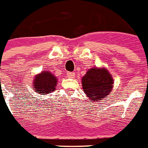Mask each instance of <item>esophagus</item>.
<instances>
[{
  "instance_id": "obj_1",
  "label": "esophagus",
  "mask_w": 148,
  "mask_h": 148,
  "mask_svg": "<svg viewBox=\"0 0 148 148\" xmlns=\"http://www.w3.org/2000/svg\"><path fill=\"white\" fill-rule=\"evenodd\" d=\"M67 76L70 77V78H74L75 77V74L72 73V72H69V73H67Z\"/></svg>"
}]
</instances>
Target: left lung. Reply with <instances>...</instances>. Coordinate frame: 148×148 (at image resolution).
Masks as SVG:
<instances>
[{"label":"left lung","instance_id":"obj_1","mask_svg":"<svg viewBox=\"0 0 148 148\" xmlns=\"http://www.w3.org/2000/svg\"><path fill=\"white\" fill-rule=\"evenodd\" d=\"M113 78L108 69L92 68L82 78L84 92L90 102L99 101L108 96L113 88Z\"/></svg>","mask_w":148,"mask_h":148}]
</instances>
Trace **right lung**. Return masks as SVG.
Returning a JSON list of instances; mask_svg holds the SVG:
<instances>
[{"mask_svg": "<svg viewBox=\"0 0 148 148\" xmlns=\"http://www.w3.org/2000/svg\"><path fill=\"white\" fill-rule=\"evenodd\" d=\"M57 84V79L53 74L47 71H42L36 75L33 80L34 92L40 95L50 94L54 92Z\"/></svg>", "mask_w": 148, "mask_h": 148, "instance_id": "add662e5", "label": "right lung"}]
</instances>
